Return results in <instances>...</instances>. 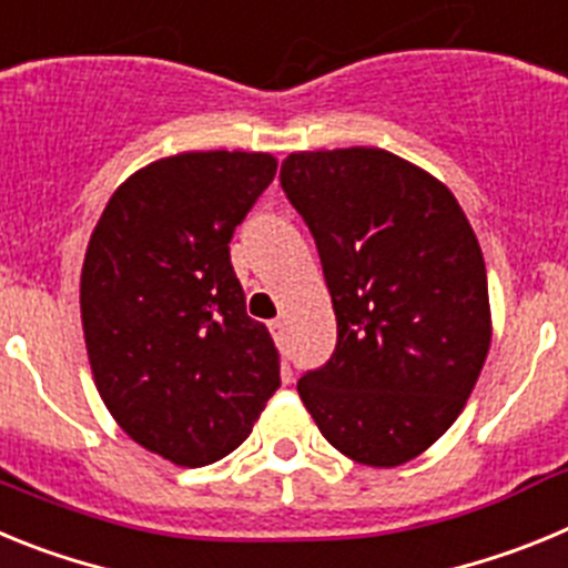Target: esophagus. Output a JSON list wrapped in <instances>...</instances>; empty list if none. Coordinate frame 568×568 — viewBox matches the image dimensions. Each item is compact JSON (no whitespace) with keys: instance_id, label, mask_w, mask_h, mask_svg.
<instances>
[{"instance_id":"obj_1","label":"esophagus","mask_w":568,"mask_h":568,"mask_svg":"<svg viewBox=\"0 0 568 568\" xmlns=\"http://www.w3.org/2000/svg\"><path fill=\"white\" fill-rule=\"evenodd\" d=\"M270 333H273L275 344H278L281 349H284V344H287V321H284V318L270 321Z\"/></svg>"}]
</instances>
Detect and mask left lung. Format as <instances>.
<instances>
[{
  "label": "left lung",
  "mask_w": 568,
  "mask_h": 568,
  "mask_svg": "<svg viewBox=\"0 0 568 568\" xmlns=\"http://www.w3.org/2000/svg\"><path fill=\"white\" fill-rule=\"evenodd\" d=\"M281 187L313 233L338 321L301 400L346 458H418L455 424L489 353L478 235L453 190L381 148L290 153Z\"/></svg>",
  "instance_id": "obj_1"
}]
</instances>
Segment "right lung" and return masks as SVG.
<instances>
[{
  "instance_id": "1",
  "label": "right lung",
  "mask_w": 568,
  "mask_h": 568,
  "mask_svg": "<svg viewBox=\"0 0 568 568\" xmlns=\"http://www.w3.org/2000/svg\"><path fill=\"white\" fill-rule=\"evenodd\" d=\"M275 168L241 150L168 155L119 184L90 235L79 304L93 381L115 424L175 466L233 453L281 384L230 264Z\"/></svg>"
}]
</instances>
